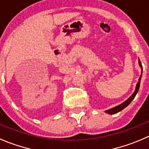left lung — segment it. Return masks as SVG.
Returning <instances> with one entry per match:
<instances>
[{"mask_svg":"<svg viewBox=\"0 0 149 149\" xmlns=\"http://www.w3.org/2000/svg\"><path fill=\"white\" fill-rule=\"evenodd\" d=\"M139 65L141 66V69H142V70H143L142 65H141V61H140V60H139ZM141 76H142V72H141V76H140V78H139V82H138L137 84H136V90H135L134 93H133V94H132V95L130 96V97H129V98L127 99V100H126L125 102H124L122 103L121 104L118 105V106H116V107H115L111 108V109H107V110L105 111V112H107V113L109 114V115H114V114H116V113H118V112H120V111L123 110V109H124V108H125L126 107L128 106V105L130 104V102H131L133 101V99L135 98L136 95V94H137L138 91H139V88H140V84H141Z\"/></svg>","mask_w":149,"mask_h":149,"instance_id":"left-lung-1","label":"left lung"}]
</instances>
